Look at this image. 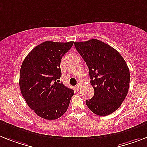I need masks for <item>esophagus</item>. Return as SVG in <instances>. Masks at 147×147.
I'll use <instances>...</instances> for the list:
<instances>
[{
	"label": "esophagus",
	"instance_id": "34e87169",
	"mask_svg": "<svg viewBox=\"0 0 147 147\" xmlns=\"http://www.w3.org/2000/svg\"><path fill=\"white\" fill-rule=\"evenodd\" d=\"M76 90H79L80 88H81V84H78L76 85Z\"/></svg>",
	"mask_w": 147,
	"mask_h": 147
}]
</instances>
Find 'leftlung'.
<instances>
[{"label": "left lung", "instance_id": "1", "mask_svg": "<svg viewBox=\"0 0 147 147\" xmlns=\"http://www.w3.org/2000/svg\"><path fill=\"white\" fill-rule=\"evenodd\" d=\"M76 50L89 68L94 96L86 105L98 116L109 115L119 108L126 97L130 72L117 51L96 39L75 42Z\"/></svg>", "mask_w": 147, "mask_h": 147}]
</instances>
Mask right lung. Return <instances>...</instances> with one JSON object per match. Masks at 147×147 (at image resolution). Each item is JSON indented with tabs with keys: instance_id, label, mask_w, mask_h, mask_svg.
I'll list each match as a JSON object with an SVG mask.
<instances>
[{
	"instance_id": "1",
	"label": "right lung",
	"mask_w": 147,
	"mask_h": 147,
	"mask_svg": "<svg viewBox=\"0 0 147 147\" xmlns=\"http://www.w3.org/2000/svg\"><path fill=\"white\" fill-rule=\"evenodd\" d=\"M74 42L45 41L36 46L22 64L19 86L30 109L43 119H58L66 111L74 90L59 83L60 61Z\"/></svg>"
}]
</instances>
